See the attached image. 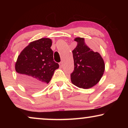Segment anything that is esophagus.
<instances>
[{
    "label": "esophagus",
    "instance_id": "obj_1",
    "mask_svg": "<svg viewBox=\"0 0 128 128\" xmlns=\"http://www.w3.org/2000/svg\"><path fill=\"white\" fill-rule=\"evenodd\" d=\"M59 64V66H60V67H62V65H63V62H60Z\"/></svg>",
    "mask_w": 128,
    "mask_h": 128
}]
</instances>
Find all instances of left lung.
Wrapping results in <instances>:
<instances>
[{
  "mask_svg": "<svg viewBox=\"0 0 128 128\" xmlns=\"http://www.w3.org/2000/svg\"><path fill=\"white\" fill-rule=\"evenodd\" d=\"M76 48L72 51L74 70L70 74L73 84L79 88H89L100 80L105 70L103 59L98 52L90 50L83 38H76Z\"/></svg>",
  "mask_w": 128,
  "mask_h": 128,
  "instance_id": "obj_1",
  "label": "left lung"
}]
</instances>
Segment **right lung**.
<instances>
[{"label": "right lung", "instance_id": "obj_1", "mask_svg": "<svg viewBox=\"0 0 128 128\" xmlns=\"http://www.w3.org/2000/svg\"><path fill=\"white\" fill-rule=\"evenodd\" d=\"M50 38H41L30 43L17 58L16 71L24 86L34 90L43 88L51 80L59 64L54 60Z\"/></svg>", "mask_w": 128, "mask_h": 128}]
</instances>
